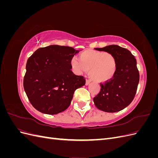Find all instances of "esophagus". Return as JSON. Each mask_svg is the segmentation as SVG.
Returning a JSON list of instances; mask_svg holds the SVG:
<instances>
[{
  "label": "esophagus",
  "instance_id": "obj_1",
  "mask_svg": "<svg viewBox=\"0 0 158 158\" xmlns=\"http://www.w3.org/2000/svg\"><path fill=\"white\" fill-rule=\"evenodd\" d=\"M90 82H91V81H90V80H85V85H88L90 84Z\"/></svg>",
  "mask_w": 158,
  "mask_h": 158
}]
</instances>
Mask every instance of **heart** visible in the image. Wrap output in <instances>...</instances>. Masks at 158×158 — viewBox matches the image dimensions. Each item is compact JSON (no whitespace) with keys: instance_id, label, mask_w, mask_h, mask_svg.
<instances>
[{"instance_id":"b5f03b06","label":"heart","mask_w":158,"mask_h":158,"mask_svg":"<svg viewBox=\"0 0 158 158\" xmlns=\"http://www.w3.org/2000/svg\"><path fill=\"white\" fill-rule=\"evenodd\" d=\"M70 66L76 74L82 75L89 70V75L94 81L104 82L113 78L117 63L111 52L87 50L79 55V60L76 57L72 58Z\"/></svg>"}]
</instances>
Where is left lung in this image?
Here are the masks:
<instances>
[{
  "mask_svg": "<svg viewBox=\"0 0 158 158\" xmlns=\"http://www.w3.org/2000/svg\"><path fill=\"white\" fill-rule=\"evenodd\" d=\"M95 49L111 52L117 63L113 78L100 84V92L94 98L95 106L105 112L121 111L132 102L136 93L140 79L136 60L128 49L118 45H111Z\"/></svg>",
  "mask_w": 158,
  "mask_h": 158,
  "instance_id": "left-lung-1",
  "label": "left lung"
}]
</instances>
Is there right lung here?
Listing matches in <instances>:
<instances>
[{
    "label": "right lung",
    "instance_id": "add662e5",
    "mask_svg": "<svg viewBox=\"0 0 158 158\" xmlns=\"http://www.w3.org/2000/svg\"><path fill=\"white\" fill-rule=\"evenodd\" d=\"M80 52L57 45L38 49L26 64L23 88L31 104L41 113L55 114L70 105L74 91L85 85L71 70L70 60Z\"/></svg>",
    "mask_w": 158,
    "mask_h": 158
}]
</instances>
